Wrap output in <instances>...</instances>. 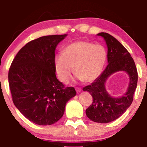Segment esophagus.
I'll list each match as a JSON object with an SVG mask.
<instances>
[{"mask_svg": "<svg viewBox=\"0 0 147 147\" xmlns=\"http://www.w3.org/2000/svg\"><path fill=\"white\" fill-rule=\"evenodd\" d=\"M76 92H77V93H80V92H82V89L80 88H76Z\"/></svg>", "mask_w": 147, "mask_h": 147, "instance_id": "34e87169", "label": "esophagus"}]
</instances>
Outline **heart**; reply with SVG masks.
I'll return each mask as SVG.
<instances>
[{"label":"heart","instance_id":"b5f03b06","mask_svg":"<svg viewBox=\"0 0 147 147\" xmlns=\"http://www.w3.org/2000/svg\"><path fill=\"white\" fill-rule=\"evenodd\" d=\"M106 58L107 53L102 45L76 41L67 45L63 54L55 55L54 65L58 78L63 83L69 81L74 71L78 80L92 82L102 74Z\"/></svg>","mask_w":147,"mask_h":147}]
</instances>
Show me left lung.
<instances>
[{"label":"left lung","mask_w":147,"mask_h":147,"mask_svg":"<svg viewBox=\"0 0 147 147\" xmlns=\"http://www.w3.org/2000/svg\"><path fill=\"white\" fill-rule=\"evenodd\" d=\"M103 38L108 48V65L91 85L83 88L92 96L93 102L86 110V116L98 123H108L121 116L131 105L138 82L134 61L127 49L113 36L106 33L97 34ZM118 71H124L129 83L123 96L113 97L106 90L105 84L109 76Z\"/></svg>","instance_id":"obj_1"}]
</instances>
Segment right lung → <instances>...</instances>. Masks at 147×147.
Here are the masks:
<instances>
[{"mask_svg": "<svg viewBox=\"0 0 147 147\" xmlns=\"http://www.w3.org/2000/svg\"><path fill=\"white\" fill-rule=\"evenodd\" d=\"M67 35L34 39L18 52L9 71L13 103L28 120L51 125L64 114L66 103L76 95L73 87H64L57 79L55 51Z\"/></svg>", "mask_w": 147, "mask_h": 147, "instance_id": "add662e5", "label": "right lung"}]
</instances>
